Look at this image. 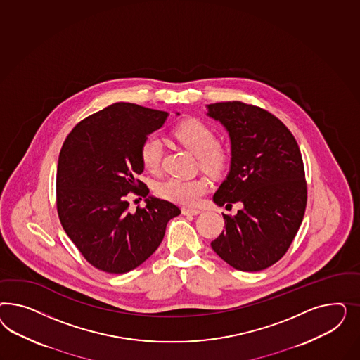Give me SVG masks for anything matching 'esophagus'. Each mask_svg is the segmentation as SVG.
I'll return each instance as SVG.
<instances>
[{
    "instance_id": "esophagus-1",
    "label": "esophagus",
    "mask_w": 360,
    "mask_h": 360,
    "mask_svg": "<svg viewBox=\"0 0 360 360\" xmlns=\"http://www.w3.org/2000/svg\"><path fill=\"white\" fill-rule=\"evenodd\" d=\"M202 211L200 210H198V208H182V214L184 215H198V214H200Z\"/></svg>"
}]
</instances>
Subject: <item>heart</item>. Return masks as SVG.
<instances>
[{
	"label": "heart",
	"mask_w": 360,
	"mask_h": 360,
	"mask_svg": "<svg viewBox=\"0 0 360 360\" xmlns=\"http://www.w3.org/2000/svg\"><path fill=\"white\" fill-rule=\"evenodd\" d=\"M175 140L187 150L196 155L199 167L212 176H220L227 172L231 164V153L219 143L217 133L207 124L198 119L182 121L175 127ZM140 158L143 167L158 174L162 167L164 143L160 136L149 134L140 148ZM207 179L199 178H167L160 182L155 191L160 196L182 206H195L199 199L207 193Z\"/></svg>",
	"instance_id": "heart-1"
}]
</instances>
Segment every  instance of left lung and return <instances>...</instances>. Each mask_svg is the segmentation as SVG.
<instances>
[{"mask_svg": "<svg viewBox=\"0 0 360 360\" xmlns=\"http://www.w3.org/2000/svg\"><path fill=\"white\" fill-rule=\"evenodd\" d=\"M208 116L229 133L232 160L214 195L218 206H243L223 214L224 227L212 250L232 268L259 272L278 262L305 215L307 185L295 136L271 112L243 101L208 105Z\"/></svg>", "mask_w": 360, "mask_h": 360, "instance_id": "left-lung-1", "label": "left lung"}]
</instances>
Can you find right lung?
I'll list each match as a JSON object with an SVG mask.
<instances>
[{
	"instance_id": "1",
	"label": "right lung",
	"mask_w": 360,
	"mask_h": 360,
	"mask_svg": "<svg viewBox=\"0 0 360 360\" xmlns=\"http://www.w3.org/2000/svg\"><path fill=\"white\" fill-rule=\"evenodd\" d=\"M167 116L121 101L89 115L65 137L56 170L58 217L98 271L120 274L141 265L160 247L167 221L181 214L165 199L148 198L136 211L128 202L131 194H149L137 178L143 170L140 148Z\"/></svg>"
}]
</instances>
